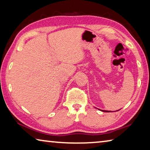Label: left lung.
<instances>
[{
  "mask_svg": "<svg viewBox=\"0 0 150 150\" xmlns=\"http://www.w3.org/2000/svg\"><path fill=\"white\" fill-rule=\"evenodd\" d=\"M98 110H100V109H98ZM103 112H110V111H108V110H100ZM118 110H116V111H118ZM116 112V111H115Z\"/></svg>",
  "mask_w": 150,
  "mask_h": 150,
  "instance_id": "8db88e82",
  "label": "left lung"
}]
</instances>
